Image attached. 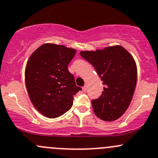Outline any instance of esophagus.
<instances>
[{
  "label": "esophagus",
  "instance_id": "1",
  "mask_svg": "<svg viewBox=\"0 0 158 158\" xmlns=\"http://www.w3.org/2000/svg\"><path fill=\"white\" fill-rule=\"evenodd\" d=\"M82 90H83L84 92H86V90H87V86H86V85H85L83 87H82Z\"/></svg>",
  "mask_w": 158,
  "mask_h": 158
}]
</instances>
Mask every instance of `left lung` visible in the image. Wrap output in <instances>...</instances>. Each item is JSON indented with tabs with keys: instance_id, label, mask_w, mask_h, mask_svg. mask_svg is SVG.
I'll return each mask as SVG.
<instances>
[{
	"instance_id": "obj_1",
	"label": "left lung",
	"mask_w": 158,
	"mask_h": 158,
	"mask_svg": "<svg viewBox=\"0 0 158 158\" xmlns=\"http://www.w3.org/2000/svg\"><path fill=\"white\" fill-rule=\"evenodd\" d=\"M101 78L104 91L92 101L97 117L106 122L119 118L128 109L137 82V66L133 56L122 46L95 51H81Z\"/></svg>"
}]
</instances>
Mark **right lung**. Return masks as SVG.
<instances>
[{
	"label": "right lung",
	"instance_id": "add662e5",
	"mask_svg": "<svg viewBox=\"0 0 158 158\" xmlns=\"http://www.w3.org/2000/svg\"><path fill=\"white\" fill-rule=\"evenodd\" d=\"M76 52L65 46L44 44L27 63L25 82L30 99L46 117L55 118L69 111L73 95L82 90L67 68Z\"/></svg>",
	"mask_w": 158,
	"mask_h": 158
}]
</instances>
